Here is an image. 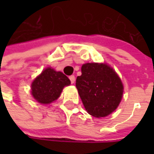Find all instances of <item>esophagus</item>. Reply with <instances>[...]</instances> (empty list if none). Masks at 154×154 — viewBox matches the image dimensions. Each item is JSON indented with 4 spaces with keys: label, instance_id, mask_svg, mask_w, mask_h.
<instances>
[{
    "label": "esophagus",
    "instance_id": "obj_1",
    "mask_svg": "<svg viewBox=\"0 0 154 154\" xmlns=\"http://www.w3.org/2000/svg\"><path fill=\"white\" fill-rule=\"evenodd\" d=\"M69 80H70V81H71V83H72V84H74V80H75V77H74V75H71V76H69Z\"/></svg>",
    "mask_w": 154,
    "mask_h": 154
}]
</instances>
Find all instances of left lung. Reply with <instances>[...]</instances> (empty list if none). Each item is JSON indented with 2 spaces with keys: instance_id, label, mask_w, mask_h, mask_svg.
Returning a JSON list of instances; mask_svg holds the SVG:
<instances>
[{
  "instance_id": "left-lung-1",
  "label": "left lung",
  "mask_w": 154,
  "mask_h": 154,
  "mask_svg": "<svg viewBox=\"0 0 154 154\" xmlns=\"http://www.w3.org/2000/svg\"><path fill=\"white\" fill-rule=\"evenodd\" d=\"M76 87L86 111L95 117L113 112L121 102L123 86L113 68L103 63H86Z\"/></svg>"
}]
</instances>
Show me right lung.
Returning a JSON list of instances; mask_svg holds the SVG:
<instances>
[{
    "instance_id": "right-lung-1",
    "label": "right lung",
    "mask_w": 154,
    "mask_h": 154,
    "mask_svg": "<svg viewBox=\"0 0 154 154\" xmlns=\"http://www.w3.org/2000/svg\"><path fill=\"white\" fill-rule=\"evenodd\" d=\"M70 85V80L62 72L47 68L32 84V94L38 103H51L60 97L63 87Z\"/></svg>"
}]
</instances>
